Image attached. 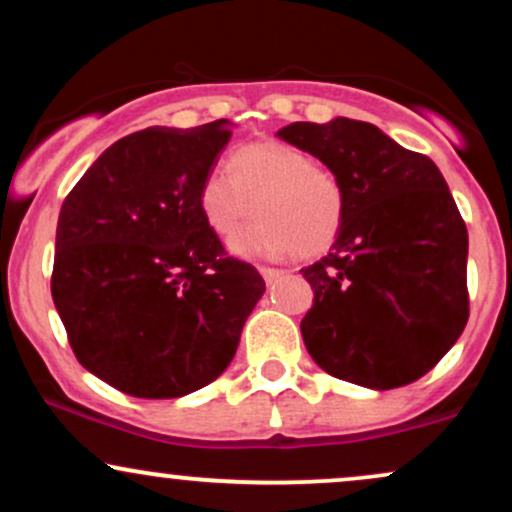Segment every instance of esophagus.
I'll use <instances>...</instances> for the list:
<instances>
[{
  "label": "esophagus",
  "instance_id": "esophagus-1",
  "mask_svg": "<svg viewBox=\"0 0 512 512\" xmlns=\"http://www.w3.org/2000/svg\"><path fill=\"white\" fill-rule=\"evenodd\" d=\"M260 274H262V279L267 281V284H274V281H279L281 276H284L286 272L284 269H272V267H262L260 269Z\"/></svg>",
  "mask_w": 512,
  "mask_h": 512
}]
</instances>
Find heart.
<instances>
[{
	"instance_id": "b5f03b06",
	"label": "heart",
	"mask_w": 512,
	"mask_h": 512,
	"mask_svg": "<svg viewBox=\"0 0 512 512\" xmlns=\"http://www.w3.org/2000/svg\"><path fill=\"white\" fill-rule=\"evenodd\" d=\"M252 209L260 221L231 245L236 255L317 257L342 231L346 195L330 168L315 166L296 146L267 139L238 146L228 156V173L214 170L199 185V211L223 240L236 236Z\"/></svg>"
}]
</instances>
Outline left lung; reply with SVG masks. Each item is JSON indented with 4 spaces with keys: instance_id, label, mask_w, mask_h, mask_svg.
Returning a JSON list of instances; mask_svg holds the SVG:
<instances>
[{
    "instance_id": "obj_1",
    "label": "left lung",
    "mask_w": 512,
    "mask_h": 512,
    "mask_svg": "<svg viewBox=\"0 0 512 512\" xmlns=\"http://www.w3.org/2000/svg\"><path fill=\"white\" fill-rule=\"evenodd\" d=\"M276 134L320 158L346 195L332 250L301 269L315 291L305 349L325 373L370 390L414 383L469 317L467 226L448 182L370 122H293Z\"/></svg>"
}]
</instances>
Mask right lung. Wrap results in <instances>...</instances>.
I'll return each mask as SVG.
<instances>
[{
	"label": "right lung",
	"mask_w": 512,
	"mask_h": 512,
	"mask_svg": "<svg viewBox=\"0 0 512 512\" xmlns=\"http://www.w3.org/2000/svg\"><path fill=\"white\" fill-rule=\"evenodd\" d=\"M231 127L117 139L62 204L52 301L81 366L132 397L214 383L264 293L260 272L226 257L199 211V185Z\"/></svg>",
	"instance_id": "add662e5"
}]
</instances>
